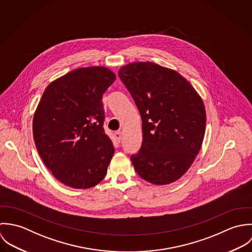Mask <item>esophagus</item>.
I'll list each match as a JSON object with an SVG mask.
<instances>
[{"label":"esophagus","mask_w":252,"mask_h":252,"mask_svg":"<svg viewBox=\"0 0 252 252\" xmlns=\"http://www.w3.org/2000/svg\"><path fill=\"white\" fill-rule=\"evenodd\" d=\"M115 137H116V140H117L118 142H121V139H122V132H121V131L115 132Z\"/></svg>","instance_id":"esophagus-1"}]
</instances>
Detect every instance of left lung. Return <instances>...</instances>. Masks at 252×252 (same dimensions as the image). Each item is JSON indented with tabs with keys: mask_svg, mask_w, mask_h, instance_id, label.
<instances>
[{
	"mask_svg": "<svg viewBox=\"0 0 252 252\" xmlns=\"http://www.w3.org/2000/svg\"><path fill=\"white\" fill-rule=\"evenodd\" d=\"M142 120L143 140L130 159L137 174L155 185L181 178L201 150L206 114L194 87L175 70L131 62L119 70Z\"/></svg>",
	"mask_w": 252,
	"mask_h": 252,
	"instance_id": "left-lung-1",
	"label": "left lung"
}]
</instances>
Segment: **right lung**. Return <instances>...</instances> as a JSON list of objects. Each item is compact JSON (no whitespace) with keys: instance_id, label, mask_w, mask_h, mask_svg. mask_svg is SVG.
<instances>
[{"instance_id":"add662e5","label":"right lung","mask_w":252,"mask_h":252,"mask_svg":"<svg viewBox=\"0 0 252 252\" xmlns=\"http://www.w3.org/2000/svg\"><path fill=\"white\" fill-rule=\"evenodd\" d=\"M116 81L104 66L75 69L47 87L33 118L36 148L52 175L74 189L103 180L114 145L103 127V94Z\"/></svg>"}]
</instances>
